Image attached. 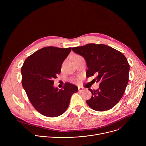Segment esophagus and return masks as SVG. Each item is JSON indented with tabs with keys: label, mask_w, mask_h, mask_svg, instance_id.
Returning <instances> with one entry per match:
<instances>
[{
	"label": "esophagus",
	"mask_w": 146,
	"mask_h": 146,
	"mask_svg": "<svg viewBox=\"0 0 146 146\" xmlns=\"http://www.w3.org/2000/svg\"><path fill=\"white\" fill-rule=\"evenodd\" d=\"M86 89L83 87H78V91H80V92H82L83 91H84Z\"/></svg>",
	"instance_id": "obj_1"
}]
</instances>
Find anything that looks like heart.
Returning <instances> with one entry per match:
<instances>
[{"instance_id":"obj_1","label":"heart","mask_w":146,"mask_h":146,"mask_svg":"<svg viewBox=\"0 0 146 146\" xmlns=\"http://www.w3.org/2000/svg\"><path fill=\"white\" fill-rule=\"evenodd\" d=\"M78 57H81V56H80V55H75L74 56V57H73V59H74V58H78Z\"/></svg>"}]
</instances>
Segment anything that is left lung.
Masks as SVG:
<instances>
[{"mask_svg":"<svg viewBox=\"0 0 146 146\" xmlns=\"http://www.w3.org/2000/svg\"><path fill=\"white\" fill-rule=\"evenodd\" d=\"M87 62V77L97 75L98 90L88 89L92 97L86 101L93 110L104 111L115 106L122 97L129 81V65L121 52L105 44L91 43L72 48Z\"/></svg>","mask_w":146,"mask_h":146,"instance_id":"obj_1","label":"left lung"}]
</instances>
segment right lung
Wrapping results in <instances>:
<instances>
[{"instance_id": "add662e5", "label": "right lung", "mask_w": 146, "mask_h": 146, "mask_svg": "<svg viewBox=\"0 0 146 146\" xmlns=\"http://www.w3.org/2000/svg\"><path fill=\"white\" fill-rule=\"evenodd\" d=\"M71 47H46L29 56L21 68L22 85L35 109L48 117L62 115L67 110L72 95L78 87L66 82L61 90L54 88V80Z\"/></svg>"}]
</instances>
